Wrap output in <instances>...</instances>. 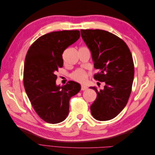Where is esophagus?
<instances>
[{
  "instance_id": "34e87169",
  "label": "esophagus",
  "mask_w": 155,
  "mask_h": 155,
  "mask_svg": "<svg viewBox=\"0 0 155 155\" xmlns=\"http://www.w3.org/2000/svg\"><path fill=\"white\" fill-rule=\"evenodd\" d=\"M88 87L85 85H81V91H86Z\"/></svg>"
}]
</instances>
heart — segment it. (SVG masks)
Returning <instances> with one entry per match:
<instances>
[{
	"label": "heart",
	"instance_id": "obj_1",
	"mask_svg": "<svg viewBox=\"0 0 155 155\" xmlns=\"http://www.w3.org/2000/svg\"><path fill=\"white\" fill-rule=\"evenodd\" d=\"M88 75L83 70H78L72 74V78L79 82H84L87 80Z\"/></svg>",
	"mask_w": 155,
	"mask_h": 155
}]
</instances>
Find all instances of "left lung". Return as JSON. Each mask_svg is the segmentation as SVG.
I'll return each mask as SVG.
<instances>
[{
    "label": "left lung",
    "instance_id": "left-lung-1",
    "mask_svg": "<svg viewBox=\"0 0 155 155\" xmlns=\"http://www.w3.org/2000/svg\"><path fill=\"white\" fill-rule=\"evenodd\" d=\"M83 40L90 50L94 67L100 70L94 79L105 83L97 91L91 106L92 116L99 121L110 120L126 106L134 79V63L125 42L111 33L102 30H81Z\"/></svg>",
    "mask_w": 155,
    "mask_h": 155
}]
</instances>
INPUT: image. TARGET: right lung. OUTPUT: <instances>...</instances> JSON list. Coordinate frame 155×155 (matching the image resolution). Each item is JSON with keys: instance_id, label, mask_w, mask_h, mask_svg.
<instances>
[{"instance_id": "right-lung-1", "label": "right lung", "mask_w": 155, "mask_h": 155, "mask_svg": "<svg viewBox=\"0 0 155 155\" xmlns=\"http://www.w3.org/2000/svg\"><path fill=\"white\" fill-rule=\"evenodd\" d=\"M80 37L78 30L48 33L37 39L28 51L24 67V86L37 114L46 122L58 124L69 113L70 97L80 91V84L70 81L56 85L55 72L63 67L62 54Z\"/></svg>"}]
</instances>
